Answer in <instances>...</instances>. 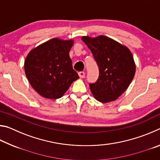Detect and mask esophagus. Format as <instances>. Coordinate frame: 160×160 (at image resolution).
<instances>
[{
	"mask_svg": "<svg viewBox=\"0 0 160 160\" xmlns=\"http://www.w3.org/2000/svg\"><path fill=\"white\" fill-rule=\"evenodd\" d=\"M78 75H79L80 78H85V72L81 71V72H78Z\"/></svg>",
	"mask_w": 160,
	"mask_h": 160,
	"instance_id": "esophagus-1",
	"label": "esophagus"
}]
</instances>
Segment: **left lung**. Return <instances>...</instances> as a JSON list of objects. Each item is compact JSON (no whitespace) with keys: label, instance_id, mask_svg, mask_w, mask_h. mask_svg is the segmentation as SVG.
<instances>
[{"label":"left lung","instance_id":"left-lung-1","mask_svg":"<svg viewBox=\"0 0 160 160\" xmlns=\"http://www.w3.org/2000/svg\"><path fill=\"white\" fill-rule=\"evenodd\" d=\"M99 67L95 83L90 84L97 101L107 103L117 99L128 88L135 73V63L128 47L107 36L82 37Z\"/></svg>","mask_w":160,"mask_h":160}]
</instances>
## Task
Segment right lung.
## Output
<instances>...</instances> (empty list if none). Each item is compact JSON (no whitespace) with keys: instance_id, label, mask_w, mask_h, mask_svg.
I'll list each match as a JSON object with an SVG mask.
<instances>
[{"instance_id":"right-lung-1","label":"right lung","mask_w":160,"mask_h":160,"mask_svg":"<svg viewBox=\"0 0 160 160\" xmlns=\"http://www.w3.org/2000/svg\"><path fill=\"white\" fill-rule=\"evenodd\" d=\"M74 41L53 38L32 49L25 60L29 82L46 99L61 98L79 78L72 68L69 52Z\"/></svg>"}]
</instances>
